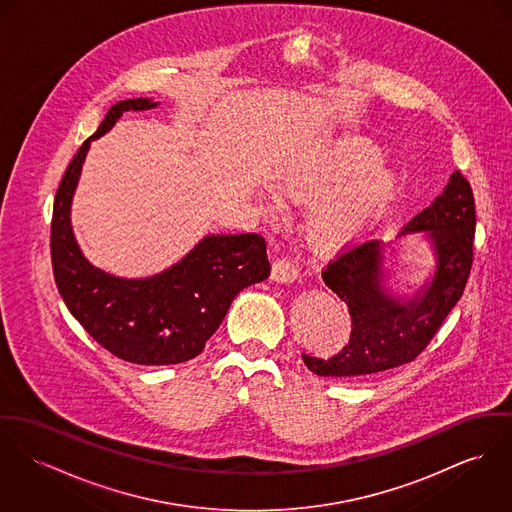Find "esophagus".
<instances>
[{
	"mask_svg": "<svg viewBox=\"0 0 512 512\" xmlns=\"http://www.w3.org/2000/svg\"><path fill=\"white\" fill-rule=\"evenodd\" d=\"M298 267L288 259V257H282L275 261L273 265V280L280 282V284H292L298 280Z\"/></svg>",
	"mask_w": 512,
	"mask_h": 512,
	"instance_id": "obj_1",
	"label": "esophagus"
}]
</instances>
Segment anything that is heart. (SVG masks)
<instances>
[{"mask_svg": "<svg viewBox=\"0 0 512 512\" xmlns=\"http://www.w3.org/2000/svg\"><path fill=\"white\" fill-rule=\"evenodd\" d=\"M368 138L345 134L298 150L276 171L278 189L292 200H315L308 216L310 239L337 247L360 236L399 191V175ZM275 210V202H267Z\"/></svg>", "mask_w": 512, "mask_h": 512, "instance_id": "heart-1", "label": "heart"}]
</instances>
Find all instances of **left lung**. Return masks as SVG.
<instances>
[{
  "mask_svg": "<svg viewBox=\"0 0 512 512\" xmlns=\"http://www.w3.org/2000/svg\"><path fill=\"white\" fill-rule=\"evenodd\" d=\"M475 202L460 171L433 202L397 234L427 241L433 271L411 294L395 286L397 249L384 241H364L343 251L323 271V282L349 306L351 337L331 358L302 354L317 374L360 380L411 362L464 294L473 259Z\"/></svg>",
  "mask_w": 512,
  "mask_h": 512,
  "instance_id": "8db88e82",
  "label": "left lung"
}]
</instances>
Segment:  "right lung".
Segmentation results:
<instances>
[{
	"label": "right lung",
	"mask_w": 512,
	"mask_h": 512,
	"mask_svg": "<svg viewBox=\"0 0 512 512\" xmlns=\"http://www.w3.org/2000/svg\"><path fill=\"white\" fill-rule=\"evenodd\" d=\"M140 97L118 101L70 161L54 198L50 253L62 300L109 353L146 366L179 364L202 353L237 294L271 275L259 234H208L175 265L146 278L111 275L87 261L72 228V200L93 140L122 113L156 109Z\"/></svg>",
	"instance_id": "obj_1"
}]
</instances>
